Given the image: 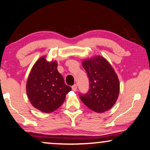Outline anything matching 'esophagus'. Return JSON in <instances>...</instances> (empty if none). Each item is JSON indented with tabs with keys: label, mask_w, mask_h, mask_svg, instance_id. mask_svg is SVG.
<instances>
[{
	"label": "esophagus",
	"mask_w": 150,
	"mask_h": 150,
	"mask_svg": "<svg viewBox=\"0 0 150 150\" xmlns=\"http://www.w3.org/2000/svg\"><path fill=\"white\" fill-rule=\"evenodd\" d=\"M71 88H72V90H73L74 91H76L77 90V86H76V84H74V85H73L71 86Z\"/></svg>",
	"instance_id": "1"
}]
</instances>
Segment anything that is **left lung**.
<instances>
[{"instance_id":"obj_1","label":"left lung","mask_w":150,"mask_h":150,"mask_svg":"<svg viewBox=\"0 0 150 150\" xmlns=\"http://www.w3.org/2000/svg\"><path fill=\"white\" fill-rule=\"evenodd\" d=\"M89 79V91L79 94L81 101L90 110L103 113L112 108L119 93L117 75L105 58L97 57L83 62Z\"/></svg>"}]
</instances>
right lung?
I'll list each match as a JSON object with an SVG mask.
<instances>
[{
	"label": "right lung",
	"mask_w": 150,
	"mask_h": 150,
	"mask_svg": "<svg viewBox=\"0 0 150 150\" xmlns=\"http://www.w3.org/2000/svg\"><path fill=\"white\" fill-rule=\"evenodd\" d=\"M56 62L41 57L35 63L26 83V93L35 108L45 113L55 111L64 103L71 88L64 83Z\"/></svg>",
	"instance_id": "1"
}]
</instances>
